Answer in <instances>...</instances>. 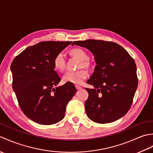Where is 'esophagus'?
I'll use <instances>...</instances> for the list:
<instances>
[{"mask_svg":"<svg viewBox=\"0 0 153 153\" xmlns=\"http://www.w3.org/2000/svg\"><path fill=\"white\" fill-rule=\"evenodd\" d=\"M76 89H77V90L82 89V87H80V86H79V85H76Z\"/></svg>","mask_w":153,"mask_h":153,"instance_id":"obj_1","label":"esophagus"}]
</instances>
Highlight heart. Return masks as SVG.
Instances as JSON below:
<instances>
[{"label": "heart", "instance_id": "1", "mask_svg": "<svg viewBox=\"0 0 153 153\" xmlns=\"http://www.w3.org/2000/svg\"><path fill=\"white\" fill-rule=\"evenodd\" d=\"M71 54L77 58H78L80 60H82V63L80 64V68H86L89 66L88 61L89 57L85 51L82 48H74L71 51ZM54 67L58 71H63L65 68L66 64V58L65 54L63 52L58 53L54 58L53 61ZM87 77V74L84 70H79L76 71H68L62 76V80L64 83H71L74 84H81L82 83Z\"/></svg>", "mask_w": 153, "mask_h": 153}]
</instances>
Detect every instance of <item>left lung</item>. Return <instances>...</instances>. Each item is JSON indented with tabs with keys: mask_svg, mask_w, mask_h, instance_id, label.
I'll return each mask as SVG.
<instances>
[{
	"mask_svg": "<svg viewBox=\"0 0 153 153\" xmlns=\"http://www.w3.org/2000/svg\"><path fill=\"white\" fill-rule=\"evenodd\" d=\"M85 47L94 55L97 65L85 88L89 97L85 104L87 116L92 121L106 123L121 118L128 112L137 88L134 60L120 45L88 39L71 45Z\"/></svg>",
	"mask_w": 153,
	"mask_h": 153,
	"instance_id": "8db88e82",
	"label": "left lung"
}]
</instances>
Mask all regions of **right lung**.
<instances>
[{
  "label": "right lung",
  "mask_w": 153,
  "mask_h": 153,
  "mask_svg": "<svg viewBox=\"0 0 153 153\" xmlns=\"http://www.w3.org/2000/svg\"><path fill=\"white\" fill-rule=\"evenodd\" d=\"M70 41H43L28 47L12 61V89L24 114L42 125L64 118L68 102L76 93L73 83L57 86L60 77L53 64Z\"/></svg>",
  "instance_id": "add662e5"
}]
</instances>
